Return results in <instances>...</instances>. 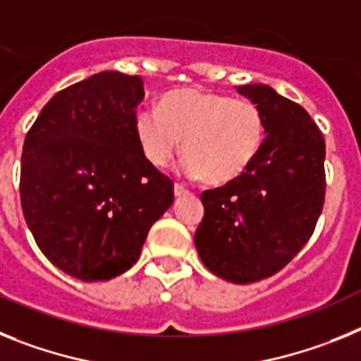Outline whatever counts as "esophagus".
Segmentation results:
<instances>
[{"label": "esophagus", "mask_w": 361, "mask_h": 361, "mask_svg": "<svg viewBox=\"0 0 361 361\" xmlns=\"http://www.w3.org/2000/svg\"><path fill=\"white\" fill-rule=\"evenodd\" d=\"M187 192H189V189H187L183 183H174V194H176V196H185Z\"/></svg>", "instance_id": "obj_1"}]
</instances>
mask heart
Listing matches in <instances>:
<instances>
[{
    "instance_id": "obj_1",
    "label": "heart",
    "mask_w": 361,
    "mask_h": 361,
    "mask_svg": "<svg viewBox=\"0 0 361 361\" xmlns=\"http://www.w3.org/2000/svg\"><path fill=\"white\" fill-rule=\"evenodd\" d=\"M134 128L152 165H169L183 142L185 172L212 185L241 176L258 158L267 137L265 116L256 103L198 89L165 94L159 112L140 109Z\"/></svg>"
}]
</instances>
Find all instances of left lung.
<instances>
[{
    "label": "left lung",
    "instance_id": "left-lung-1",
    "mask_svg": "<svg viewBox=\"0 0 361 361\" xmlns=\"http://www.w3.org/2000/svg\"><path fill=\"white\" fill-rule=\"evenodd\" d=\"M238 92L262 109L267 137L241 176L202 192L194 243L203 265L233 283L280 272L303 249L325 202V140L302 105L267 85Z\"/></svg>",
    "mask_w": 361,
    "mask_h": 361
}]
</instances>
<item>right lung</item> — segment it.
I'll list each match as a JSON object with an SVG mask.
<instances>
[{
	"label": "right lung",
	"instance_id": "1",
	"mask_svg": "<svg viewBox=\"0 0 361 361\" xmlns=\"http://www.w3.org/2000/svg\"><path fill=\"white\" fill-rule=\"evenodd\" d=\"M143 96L140 76L99 72L56 92L25 137V221L49 262L81 281L133 267L174 202V181L137 142Z\"/></svg>",
	"mask_w": 361,
	"mask_h": 361
}]
</instances>
